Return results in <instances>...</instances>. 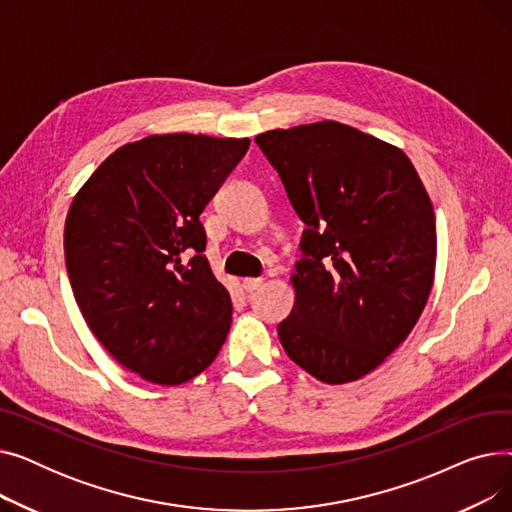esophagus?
I'll list each match as a JSON object with an SVG mask.
<instances>
[{"label":"esophagus","instance_id":"obj_1","mask_svg":"<svg viewBox=\"0 0 512 512\" xmlns=\"http://www.w3.org/2000/svg\"><path fill=\"white\" fill-rule=\"evenodd\" d=\"M261 286H263L261 278H245V280H242V288H245L247 292H253V290H257Z\"/></svg>","mask_w":512,"mask_h":512}]
</instances>
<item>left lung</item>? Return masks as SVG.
<instances>
[{"mask_svg": "<svg viewBox=\"0 0 512 512\" xmlns=\"http://www.w3.org/2000/svg\"><path fill=\"white\" fill-rule=\"evenodd\" d=\"M307 226L278 326L286 355L324 384L380 367L407 340L436 274V215L407 153L334 120L255 137Z\"/></svg>", "mask_w": 512, "mask_h": 512, "instance_id": "left-lung-1", "label": "left lung"}]
</instances>
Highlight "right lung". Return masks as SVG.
Instances as JSON below:
<instances>
[{
  "label": "right lung",
  "mask_w": 512,
  "mask_h": 512,
  "mask_svg": "<svg viewBox=\"0 0 512 512\" xmlns=\"http://www.w3.org/2000/svg\"><path fill=\"white\" fill-rule=\"evenodd\" d=\"M249 139L151 134L80 186L64 226L76 305L120 365L159 386L193 380L232 324L230 292L203 255L199 215Z\"/></svg>",
  "instance_id": "1"
}]
</instances>
